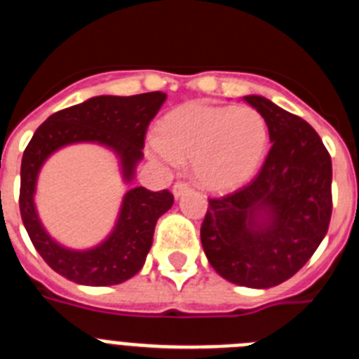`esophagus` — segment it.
<instances>
[{
  "instance_id": "obj_1",
  "label": "esophagus",
  "mask_w": 359,
  "mask_h": 359,
  "mask_svg": "<svg viewBox=\"0 0 359 359\" xmlns=\"http://www.w3.org/2000/svg\"><path fill=\"white\" fill-rule=\"evenodd\" d=\"M190 190V185L189 183H185V182H176L174 183V187H172V194H174V198H182L183 194H185V192H189Z\"/></svg>"
}]
</instances>
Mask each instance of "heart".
<instances>
[{"label":"heart","instance_id":"heart-1","mask_svg":"<svg viewBox=\"0 0 359 359\" xmlns=\"http://www.w3.org/2000/svg\"><path fill=\"white\" fill-rule=\"evenodd\" d=\"M268 144V123L253 107L190 102L161 120L160 135L149 136L147 151L167 167L190 161L201 189L230 192L255 176Z\"/></svg>","mask_w":359,"mask_h":359}]
</instances>
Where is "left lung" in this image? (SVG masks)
Segmentation results:
<instances>
[{
    "label": "left lung",
    "mask_w": 359,
    "mask_h": 359,
    "mask_svg": "<svg viewBox=\"0 0 359 359\" xmlns=\"http://www.w3.org/2000/svg\"><path fill=\"white\" fill-rule=\"evenodd\" d=\"M243 100L266 118L271 149L252 183L208 199L201 244L228 282L268 290L293 277L327 233L332 165L306 120L261 95Z\"/></svg>",
    "instance_id": "8db88e82"
}]
</instances>
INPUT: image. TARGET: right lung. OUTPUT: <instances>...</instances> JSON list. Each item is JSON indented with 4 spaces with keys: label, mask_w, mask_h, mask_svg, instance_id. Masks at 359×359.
<instances>
[{
    "label": "right lung",
    "mask_w": 359,
    "mask_h": 359,
    "mask_svg": "<svg viewBox=\"0 0 359 359\" xmlns=\"http://www.w3.org/2000/svg\"><path fill=\"white\" fill-rule=\"evenodd\" d=\"M167 95L161 91L133 97H91L48 116L25 149L19 190L21 219L44 262L68 280L82 286H115L135 277L145 264L158 219L172 207L174 196L169 190L129 189L109 236L91 248L73 250L57 243L37 214V177L44 161L73 144L102 145L115 152L123 183L129 185L144 158L142 149L149 122Z\"/></svg>",
    "instance_id": "1"
}]
</instances>
